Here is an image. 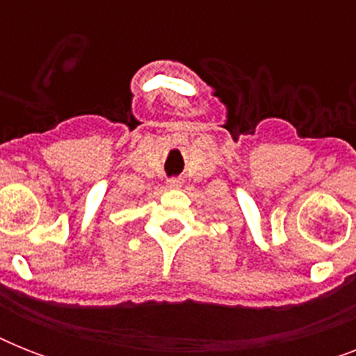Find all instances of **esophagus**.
<instances>
[{
    "instance_id": "1",
    "label": "esophagus",
    "mask_w": 356,
    "mask_h": 356,
    "mask_svg": "<svg viewBox=\"0 0 356 356\" xmlns=\"http://www.w3.org/2000/svg\"><path fill=\"white\" fill-rule=\"evenodd\" d=\"M168 186H170V188H177V186H181V179L172 177L170 181H168Z\"/></svg>"
}]
</instances>
